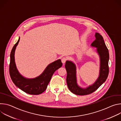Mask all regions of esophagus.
<instances>
[{
  "mask_svg": "<svg viewBox=\"0 0 121 121\" xmlns=\"http://www.w3.org/2000/svg\"><path fill=\"white\" fill-rule=\"evenodd\" d=\"M66 60H67V58H66V57H63V58H62V59H61L62 62L63 64L65 63Z\"/></svg>",
  "mask_w": 121,
  "mask_h": 121,
  "instance_id": "34e87169",
  "label": "esophagus"
}]
</instances>
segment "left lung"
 Listing matches in <instances>:
<instances>
[{
    "mask_svg": "<svg viewBox=\"0 0 121 121\" xmlns=\"http://www.w3.org/2000/svg\"><path fill=\"white\" fill-rule=\"evenodd\" d=\"M95 36L96 39L92 43L91 46L96 48V52L99 57L100 66L99 76L92 85L85 88L80 87L77 83L76 65L71 61L67 60L65 63L67 87L71 92L78 95H88L96 91L106 81L109 74V51L100 34L96 32Z\"/></svg>",
    "mask_w": 121,
    "mask_h": 121,
    "instance_id": "left-lung-1",
    "label": "left lung"
}]
</instances>
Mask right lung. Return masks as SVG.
Here are the masks:
<instances>
[{
    "instance_id": "1",
    "label": "right lung",
    "mask_w": 121,
    "mask_h": 121,
    "mask_svg": "<svg viewBox=\"0 0 121 121\" xmlns=\"http://www.w3.org/2000/svg\"><path fill=\"white\" fill-rule=\"evenodd\" d=\"M20 37L14 45L10 56L9 74L14 84L24 92L31 95H39L43 92L54 72L62 66L60 59H58L50 64L43 72L38 77L28 78L24 77L17 68L15 62V52L20 41Z\"/></svg>"
}]
</instances>
